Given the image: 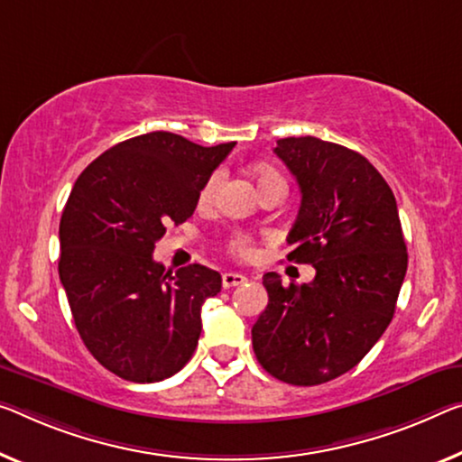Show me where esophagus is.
<instances>
[{
    "mask_svg": "<svg viewBox=\"0 0 462 462\" xmlns=\"http://www.w3.org/2000/svg\"><path fill=\"white\" fill-rule=\"evenodd\" d=\"M247 279L244 274H239V273H225L223 274V287L225 289H231V287H239V285H244Z\"/></svg>",
    "mask_w": 462,
    "mask_h": 462,
    "instance_id": "1",
    "label": "esophagus"
}]
</instances>
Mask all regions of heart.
Returning a JSON list of instances; mask_svg holds the SVG:
<instances>
[{
  "label": "heart",
  "instance_id": "heart-1",
  "mask_svg": "<svg viewBox=\"0 0 462 462\" xmlns=\"http://www.w3.org/2000/svg\"><path fill=\"white\" fill-rule=\"evenodd\" d=\"M254 180L258 183V189L264 188V186H271V183H282L281 175L274 171V169H268V167H258L254 169ZM221 181H223V173L217 171L208 177V181L204 183V188L200 191V202L202 204H208L215 200V196L218 194V188H221ZM252 250L250 245V239L244 237V236H237L236 239L231 241V252L237 254V255H247Z\"/></svg>",
  "mask_w": 462,
  "mask_h": 462
}]
</instances>
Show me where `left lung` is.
Returning <instances> with one entry per match:
<instances>
[{
    "instance_id": "obj_1",
    "label": "left lung",
    "mask_w": 462,
    "mask_h": 462,
    "mask_svg": "<svg viewBox=\"0 0 462 462\" xmlns=\"http://www.w3.org/2000/svg\"><path fill=\"white\" fill-rule=\"evenodd\" d=\"M276 157L295 175L301 207L287 260L316 268L308 285L264 274L268 305L252 326L260 365L316 386L353 370L384 335L407 273L393 189L359 152L314 136L282 138Z\"/></svg>"
}]
</instances>
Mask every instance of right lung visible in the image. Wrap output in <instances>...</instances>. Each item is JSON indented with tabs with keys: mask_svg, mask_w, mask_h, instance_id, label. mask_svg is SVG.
<instances>
[{
	"mask_svg": "<svg viewBox=\"0 0 462 462\" xmlns=\"http://www.w3.org/2000/svg\"><path fill=\"white\" fill-rule=\"evenodd\" d=\"M236 142L200 146L171 132L119 142L78 177L60 221V279L82 343L130 382H159L188 364L200 310L221 291L202 264L175 274L154 262L167 226L194 215Z\"/></svg>",
	"mask_w": 462,
	"mask_h": 462,
	"instance_id": "1",
	"label": "right lung"
}]
</instances>
